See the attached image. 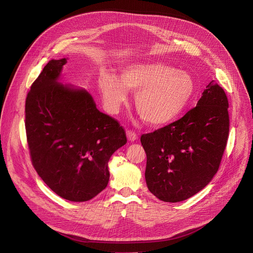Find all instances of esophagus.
<instances>
[{"mask_svg": "<svg viewBox=\"0 0 253 253\" xmlns=\"http://www.w3.org/2000/svg\"><path fill=\"white\" fill-rule=\"evenodd\" d=\"M126 134H127V138H128V140L129 141H135V140H137L138 139V136H137V134L134 132V131H132V130H127L126 131Z\"/></svg>", "mask_w": 253, "mask_h": 253, "instance_id": "esophagus-1", "label": "esophagus"}]
</instances>
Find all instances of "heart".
Masks as SVG:
<instances>
[{"label": "heart", "mask_w": 253, "mask_h": 253, "mask_svg": "<svg viewBox=\"0 0 253 253\" xmlns=\"http://www.w3.org/2000/svg\"><path fill=\"white\" fill-rule=\"evenodd\" d=\"M100 89L107 109L116 113L127 98V89L137 92L135 108L149 125L163 126L179 118L195 94V81L186 71L163 63L127 65L121 78L103 73Z\"/></svg>", "instance_id": "b5f03b06"}]
</instances>
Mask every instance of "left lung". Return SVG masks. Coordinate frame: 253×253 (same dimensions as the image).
<instances>
[{
	"label": "left lung",
	"instance_id": "obj_1",
	"mask_svg": "<svg viewBox=\"0 0 253 253\" xmlns=\"http://www.w3.org/2000/svg\"><path fill=\"white\" fill-rule=\"evenodd\" d=\"M228 132L227 96L211 81L185 116L141 136L149 191L167 203L182 202L199 193L218 170Z\"/></svg>",
	"mask_w": 253,
	"mask_h": 253
}]
</instances>
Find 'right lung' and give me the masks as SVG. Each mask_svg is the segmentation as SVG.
<instances>
[{
	"instance_id": "obj_1",
	"label": "right lung",
	"mask_w": 253,
	"mask_h": 253,
	"mask_svg": "<svg viewBox=\"0 0 253 253\" xmlns=\"http://www.w3.org/2000/svg\"><path fill=\"white\" fill-rule=\"evenodd\" d=\"M65 63V58L49 60L32 84L27 141L35 170L49 189L67 201L86 202L107 187L108 161L127 138L87 91L57 82Z\"/></svg>"
}]
</instances>
